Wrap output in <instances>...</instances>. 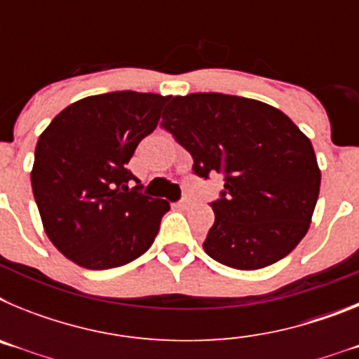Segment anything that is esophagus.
<instances>
[{"label":"esophagus","instance_id":"obj_1","mask_svg":"<svg viewBox=\"0 0 359 359\" xmlns=\"http://www.w3.org/2000/svg\"><path fill=\"white\" fill-rule=\"evenodd\" d=\"M192 207V201L190 199H182V201L177 203V208H182V210H187V208Z\"/></svg>","mask_w":359,"mask_h":359}]
</instances>
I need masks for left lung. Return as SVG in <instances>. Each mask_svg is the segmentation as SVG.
Returning <instances> with one entry per match:
<instances>
[{"instance_id":"8db88e82","label":"left lung","mask_w":359,"mask_h":359,"mask_svg":"<svg viewBox=\"0 0 359 359\" xmlns=\"http://www.w3.org/2000/svg\"><path fill=\"white\" fill-rule=\"evenodd\" d=\"M161 128L190 152L192 170L223 174L203 248L236 269H261L293 252L320 192L311 140L273 106L223 93L174 97Z\"/></svg>"}]
</instances>
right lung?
<instances>
[{"label": "right lung", "instance_id": "right-lung-1", "mask_svg": "<svg viewBox=\"0 0 359 359\" xmlns=\"http://www.w3.org/2000/svg\"><path fill=\"white\" fill-rule=\"evenodd\" d=\"M169 98L136 91L86 97L39 136L30 174L34 198L48 239L75 264L118 268L154 243L169 203L142 194L128 163L156 129Z\"/></svg>", "mask_w": 359, "mask_h": 359}]
</instances>
